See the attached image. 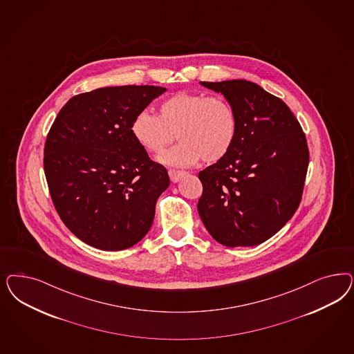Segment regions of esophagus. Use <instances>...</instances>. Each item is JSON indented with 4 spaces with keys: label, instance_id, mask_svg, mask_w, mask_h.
<instances>
[{
    "label": "esophagus",
    "instance_id": "1",
    "mask_svg": "<svg viewBox=\"0 0 354 354\" xmlns=\"http://www.w3.org/2000/svg\"><path fill=\"white\" fill-rule=\"evenodd\" d=\"M168 173H169L171 183H178V181L183 178V176L186 174V171H174V169H169Z\"/></svg>",
    "mask_w": 354,
    "mask_h": 354
}]
</instances>
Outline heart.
Listing matches in <instances>:
<instances>
[{"label": "heart", "mask_w": 354, "mask_h": 354, "mask_svg": "<svg viewBox=\"0 0 354 354\" xmlns=\"http://www.w3.org/2000/svg\"><path fill=\"white\" fill-rule=\"evenodd\" d=\"M237 131V114L228 100L198 92H177L161 102L159 117L142 111L131 124L136 140L151 153H161L177 136L181 143L159 158L177 168L225 158Z\"/></svg>", "instance_id": "b5f03b06"}]
</instances>
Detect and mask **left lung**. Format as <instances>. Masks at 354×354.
<instances>
[{
	"label": "left lung",
	"instance_id": "obj_1",
	"mask_svg": "<svg viewBox=\"0 0 354 354\" xmlns=\"http://www.w3.org/2000/svg\"><path fill=\"white\" fill-rule=\"evenodd\" d=\"M234 108L239 131L225 158L199 173L198 212L228 248L271 239L295 215L308 165L306 137L281 99L245 80L201 82Z\"/></svg>",
	"mask_w": 354,
	"mask_h": 354
}]
</instances>
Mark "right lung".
<instances>
[{
  "instance_id": "obj_1",
  "label": "right lung",
  "mask_w": 354,
  "mask_h": 354,
  "mask_svg": "<svg viewBox=\"0 0 354 354\" xmlns=\"http://www.w3.org/2000/svg\"><path fill=\"white\" fill-rule=\"evenodd\" d=\"M165 91L103 87L71 97L57 114L44 147L46 183L61 220L84 243L124 250L149 233L169 176L149 160L131 124Z\"/></svg>"
}]
</instances>
